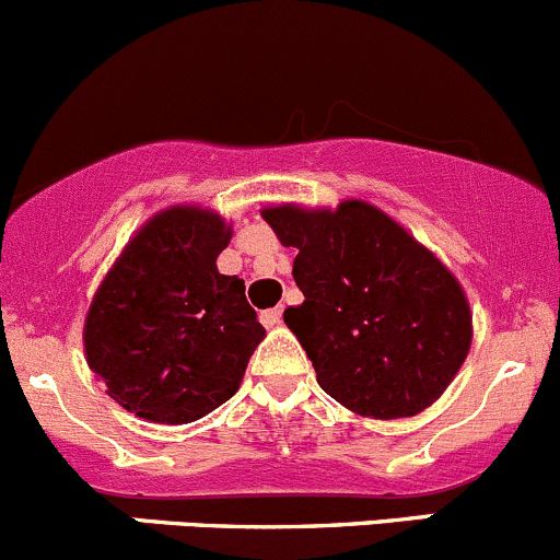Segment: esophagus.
<instances>
[{
    "mask_svg": "<svg viewBox=\"0 0 560 560\" xmlns=\"http://www.w3.org/2000/svg\"><path fill=\"white\" fill-rule=\"evenodd\" d=\"M280 320H282V310H280V307L264 310V313H261V323H264V326H267V328L280 326Z\"/></svg>",
    "mask_w": 560,
    "mask_h": 560,
    "instance_id": "esophagus-1",
    "label": "esophagus"
}]
</instances>
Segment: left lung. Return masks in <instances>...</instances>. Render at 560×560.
I'll return each instance as SVG.
<instances>
[{"label":"left lung","instance_id":"left-lung-1","mask_svg":"<svg viewBox=\"0 0 560 560\" xmlns=\"http://www.w3.org/2000/svg\"><path fill=\"white\" fill-rule=\"evenodd\" d=\"M304 293L288 328L331 399L366 418H409L434 405L471 345V313L451 269L366 201L337 210L261 212Z\"/></svg>","mask_w":560,"mask_h":560}]
</instances>
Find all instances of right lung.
Wrapping results in <instances>:
<instances>
[{
    "mask_svg": "<svg viewBox=\"0 0 560 560\" xmlns=\"http://www.w3.org/2000/svg\"><path fill=\"white\" fill-rule=\"evenodd\" d=\"M232 240L199 207L159 212L91 302L83 342L109 399L153 423H191L237 394L264 326L215 258Z\"/></svg>",
    "mask_w": 560,
    "mask_h": 560,
    "instance_id": "obj_1",
    "label": "right lung"
}]
</instances>
